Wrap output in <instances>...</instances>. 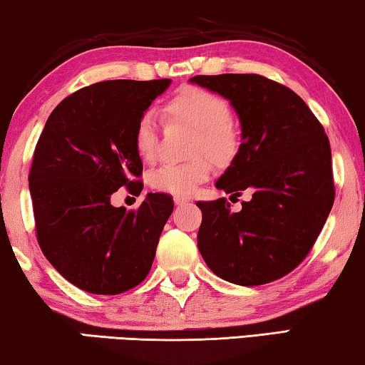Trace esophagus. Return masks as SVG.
Returning <instances> with one entry per match:
<instances>
[{
	"label": "esophagus",
	"mask_w": 365,
	"mask_h": 365,
	"mask_svg": "<svg viewBox=\"0 0 365 365\" xmlns=\"http://www.w3.org/2000/svg\"><path fill=\"white\" fill-rule=\"evenodd\" d=\"M174 204H176V205H186V204H189V200L186 197H179V195H176V197H174Z\"/></svg>",
	"instance_id": "esophagus-1"
}]
</instances>
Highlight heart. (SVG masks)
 I'll use <instances>...</instances> for the list:
<instances>
[{
  "mask_svg": "<svg viewBox=\"0 0 365 365\" xmlns=\"http://www.w3.org/2000/svg\"><path fill=\"white\" fill-rule=\"evenodd\" d=\"M168 120L181 121L195 130L192 153L205 152L219 165H227L239 151L240 136L229 103L214 92L200 87H182L163 105ZM158 125L151 112L138 118L133 130V146L143 161H151L156 155ZM212 173V163L203 155L181 165H163L151 173V187L174 195H191L195 187L207 181Z\"/></svg>",
  "mask_w": 365,
  "mask_h": 365,
  "instance_id": "heart-1",
  "label": "heart"
}]
</instances>
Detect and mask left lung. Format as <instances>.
<instances>
[{
    "label": "left lung",
    "mask_w": 365,
    "mask_h": 365,
    "mask_svg": "<svg viewBox=\"0 0 365 365\" xmlns=\"http://www.w3.org/2000/svg\"><path fill=\"white\" fill-rule=\"evenodd\" d=\"M191 82L229 100L240 120L239 151L215 187L230 199L252 194L239 212L225 197L197 202L200 255L225 282H274L304 260L334 204L329 140L303 98L270 78L220 73Z\"/></svg>",
    "instance_id": "left-lung-1"
}]
</instances>
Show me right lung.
<instances>
[{
    "instance_id": "obj_1",
    "label": "right lung",
    "mask_w": 365,
    "mask_h": 365,
    "mask_svg": "<svg viewBox=\"0 0 365 365\" xmlns=\"http://www.w3.org/2000/svg\"><path fill=\"white\" fill-rule=\"evenodd\" d=\"M160 81H105L68 95L52 110L29 171L36 232L51 265L77 288L118 294L150 273L173 197L148 192L138 210L113 207L120 187L141 192L143 163L133 130Z\"/></svg>"
}]
</instances>
